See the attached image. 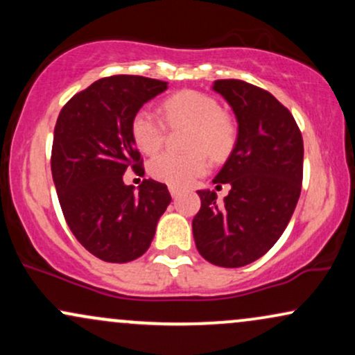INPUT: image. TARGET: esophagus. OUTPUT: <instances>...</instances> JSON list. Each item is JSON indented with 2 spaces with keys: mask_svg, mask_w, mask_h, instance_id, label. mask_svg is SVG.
<instances>
[{
  "mask_svg": "<svg viewBox=\"0 0 355 355\" xmlns=\"http://www.w3.org/2000/svg\"><path fill=\"white\" fill-rule=\"evenodd\" d=\"M168 190H170V195H172L173 198H177L178 195H180V191H182L180 189H177V187H172V185L168 187Z\"/></svg>",
  "mask_w": 355,
  "mask_h": 355,
  "instance_id": "obj_1",
  "label": "esophagus"
}]
</instances>
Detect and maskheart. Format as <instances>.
I'll return each instance as SVG.
<instances>
[{
    "mask_svg": "<svg viewBox=\"0 0 355 355\" xmlns=\"http://www.w3.org/2000/svg\"><path fill=\"white\" fill-rule=\"evenodd\" d=\"M165 121L172 128L190 126L185 146L189 152H164L153 157L148 172L155 180L172 187H187L207 173L210 157L225 160L237 144V125L214 96L195 89L173 93L162 103ZM153 110L140 108L130 121V135L140 152H158L166 137V125Z\"/></svg>",
    "mask_w": 355,
    "mask_h": 355,
    "instance_id": "obj_1",
    "label": "heart"
}]
</instances>
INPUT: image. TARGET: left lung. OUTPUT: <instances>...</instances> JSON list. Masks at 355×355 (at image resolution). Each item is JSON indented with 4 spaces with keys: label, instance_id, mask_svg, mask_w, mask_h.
Returning <instances> with one entry per match:
<instances>
[{
    "label": "left lung",
    "instance_id": "8db88e82",
    "mask_svg": "<svg viewBox=\"0 0 355 355\" xmlns=\"http://www.w3.org/2000/svg\"><path fill=\"white\" fill-rule=\"evenodd\" d=\"M234 110L239 137L214 183L232 187L223 203L200 190L191 229L197 250L218 267H243L266 255L291 222L302 190L304 140L294 116L267 89L217 80Z\"/></svg>",
    "mask_w": 355,
    "mask_h": 355
}]
</instances>
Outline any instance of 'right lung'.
I'll list each match as a JSON object with an SVG mask.
<instances>
[{"label":"right lung","mask_w":355,"mask_h":355,"mask_svg":"<svg viewBox=\"0 0 355 355\" xmlns=\"http://www.w3.org/2000/svg\"><path fill=\"white\" fill-rule=\"evenodd\" d=\"M165 89L166 81L107 76L68 100L56 120L51 173L61 210L76 240L105 262L144 255L172 202L165 183L148 178L138 191L123 183L126 170L145 172L132 116Z\"/></svg>","instance_id":"1"}]
</instances>
